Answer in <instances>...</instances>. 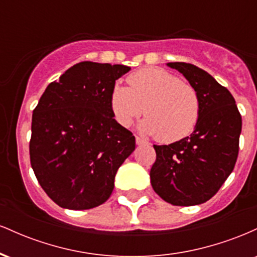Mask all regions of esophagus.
<instances>
[{
    "label": "esophagus",
    "mask_w": 257,
    "mask_h": 257,
    "mask_svg": "<svg viewBox=\"0 0 257 257\" xmlns=\"http://www.w3.org/2000/svg\"><path fill=\"white\" fill-rule=\"evenodd\" d=\"M135 143H137V145H146L147 141L145 139L140 138V137H135Z\"/></svg>",
    "instance_id": "1"
}]
</instances>
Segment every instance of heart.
Instances as JSON below:
<instances>
[{
    "instance_id": "b5f03b06",
    "label": "heart",
    "mask_w": 257,
    "mask_h": 257,
    "mask_svg": "<svg viewBox=\"0 0 257 257\" xmlns=\"http://www.w3.org/2000/svg\"><path fill=\"white\" fill-rule=\"evenodd\" d=\"M128 84H114L110 95L111 110L120 125L129 126L145 111L141 129L164 144L176 143L196 128L198 93L179 76L161 67H144L129 76Z\"/></svg>"
}]
</instances>
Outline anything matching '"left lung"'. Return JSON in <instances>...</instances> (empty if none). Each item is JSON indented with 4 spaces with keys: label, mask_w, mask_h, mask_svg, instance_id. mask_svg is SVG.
I'll return each mask as SVG.
<instances>
[{
    "label": "left lung",
    "mask_w": 257,
    "mask_h": 257,
    "mask_svg": "<svg viewBox=\"0 0 257 257\" xmlns=\"http://www.w3.org/2000/svg\"><path fill=\"white\" fill-rule=\"evenodd\" d=\"M196 88L200 113L196 128L170 145H153L150 172L155 192L173 205L202 204L216 194L233 172L239 152L241 116L226 87L204 70L187 63H169Z\"/></svg>",
    "instance_id": "obj_1"
}]
</instances>
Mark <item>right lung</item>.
Returning a JSON list of instances; mask_svg holds the SVG:
<instances>
[{"label": "right lung", "instance_id": "add662e5", "mask_svg": "<svg viewBox=\"0 0 257 257\" xmlns=\"http://www.w3.org/2000/svg\"><path fill=\"white\" fill-rule=\"evenodd\" d=\"M131 70L82 61L46 88L34 110L30 162L53 202L71 210L105 203L135 137L113 118L110 95Z\"/></svg>", "mask_w": 257, "mask_h": 257}]
</instances>
